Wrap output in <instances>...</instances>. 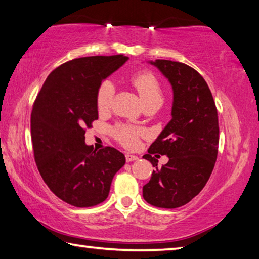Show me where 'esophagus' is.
Masks as SVG:
<instances>
[{"instance_id":"34e87169","label":"esophagus","mask_w":259,"mask_h":259,"mask_svg":"<svg viewBox=\"0 0 259 259\" xmlns=\"http://www.w3.org/2000/svg\"><path fill=\"white\" fill-rule=\"evenodd\" d=\"M138 156H135V155L131 154H126L125 155V161L126 162H134V161H138Z\"/></svg>"}]
</instances>
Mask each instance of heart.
Listing matches in <instances>:
<instances>
[{
    "label": "heart",
    "mask_w": 259,
    "mask_h": 259,
    "mask_svg": "<svg viewBox=\"0 0 259 259\" xmlns=\"http://www.w3.org/2000/svg\"><path fill=\"white\" fill-rule=\"evenodd\" d=\"M134 86L137 89L143 104L149 103H162L163 94L161 86L153 74L148 72H140L133 78ZM115 87L111 80H105L101 83L97 91V107L100 111H105L111 106L112 100L114 97ZM115 135L119 142L125 147L133 148L138 144L139 130H136L130 126L121 125L115 129Z\"/></svg>",
    "instance_id": "heart-1"
}]
</instances>
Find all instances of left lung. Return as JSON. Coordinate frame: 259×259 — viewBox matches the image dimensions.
<instances>
[{
	"label": "left lung",
	"instance_id": "1",
	"mask_svg": "<svg viewBox=\"0 0 259 259\" xmlns=\"http://www.w3.org/2000/svg\"><path fill=\"white\" fill-rule=\"evenodd\" d=\"M147 63L170 82L173 101L171 120L143 156L156 167L143 187V197L156 207L177 208L203 190L213 171L219 148L218 111L207 82L195 69L168 60ZM153 153L166 154L169 162L158 169Z\"/></svg>",
	"mask_w": 259,
	"mask_h": 259
}]
</instances>
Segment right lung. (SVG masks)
<instances>
[{
    "instance_id": "1",
    "label": "right lung",
    "mask_w": 259,
    "mask_h": 259,
    "mask_svg": "<svg viewBox=\"0 0 259 259\" xmlns=\"http://www.w3.org/2000/svg\"><path fill=\"white\" fill-rule=\"evenodd\" d=\"M128 56H89L60 65L50 73L31 111L36 165L50 190L76 207H91L109 196L125 157L113 147L94 150L84 129L98 119L97 91Z\"/></svg>"
}]
</instances>
